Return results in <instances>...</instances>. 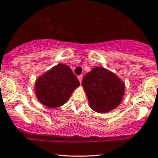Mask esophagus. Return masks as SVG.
<instances>
[{
  "instance_id": "obj_1",
  "label": "esophagus",
  "mask_w": 158,
  "mask_h": 158,
  "mask_svg": "<svg viewBox=\"0 0 158 158\" xmlns=\"http://www.w3.org/2000/svg\"><path fill=\"white\" fill-rule=\"evenodd\" d=\"M78 79H79V82H82V76H78Z\"/></svg>"
}]
</instances>
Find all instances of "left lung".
Returning <instances> with one entry per match:
<instances>
[{
  "label": "left lung",
  "instance_id": "obj_1",
  "mask_svg": "<svg viewBox=\"0 0 158 158\" xmlns=\"http://www.w3.org/2000/svg\"><path fill=\"white\" fill-rule=\"evenodd\" d=\"M89 106L98 113H107L117 107L123 99V81L107 69L95 67L82 81Z\"/></svg>",
  "mask_w": 158,
  "mask_h": 158
}]
</instances>
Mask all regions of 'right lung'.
Returning a JSON list of instances; mask_svg holds the SVG:
<instances>
[{
	"label": "right lung",
	"instance_id": "1",
	"mask_svg": "<svg viewBox=\"0 0 158 158\" xmlns=\"http://www.w3.org/2000/svg\"><path fill=\"white\" fill-rule=\"evenodd\" d=\"M80 86L79 79L69 66L59 64L38 78L35 94L42 105L49 108L63 106Z\"/></svg>",
	"mask_w": 158,
	"mask_h": 158
}]
</instances>
